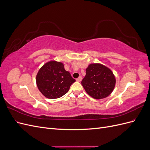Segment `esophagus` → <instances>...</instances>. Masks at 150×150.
Instances as JSON below:
<instances>
[{
	"label": "esophagus",
	"instance_id": "obj_1",
	"mask_svg": "<svg viewBox=\"0 0 150 150\" xmlns=\"http://www.w3.org/2000/svg\"><path fill=\"white\" fill-rule=\"evenodd\" d=\"M81 80H82V76H81L79 77L78 78L76 79V81H78V82H81Z\"/></svg>",
	"mask_w": 150,
	"mask_h": 150
}]
</instances>
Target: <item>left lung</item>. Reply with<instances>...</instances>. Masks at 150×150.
<instances>
[{"label":"left lung","instance_id":"8db88e82","mask_svg":"<svg viewBox=\"0 0 150 150\" xmlns=\"http://www.w3.org/2000/svg\"><path fill=\"white\" fill-rule=\"evenodd\" d=\"M86 72L81 84L89 96L96 99H103L112 92L116 79L108 67L94 63L89 65Z\"/></svg>","mask_w":150,"mask_h":150}]
</instances>
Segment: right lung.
I'll list each match as a JSON object with an SVG mask.
<instances>
[{
  "label": "right lung",
  "mask_w": 150,
  "mask_h": 150,
  "mask_svg": "<svg viewBox=\"0 0 150 150\" xmlns=\"http://www.w3.org/2000/svg\"><path fill=\"white\" fill-rule=\"evenodd\" d=\"M76 80L66 71L61 62L49 61L39 69L36 76L38 88L49 99L61 98L69 91Z\"/></svg>",
  "instance_id": "right-lung-1"
}]
</instances>
